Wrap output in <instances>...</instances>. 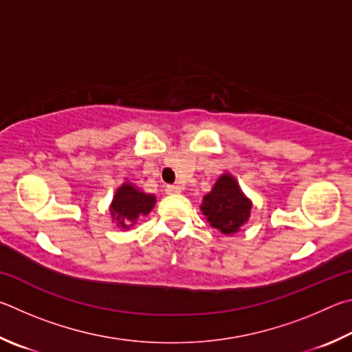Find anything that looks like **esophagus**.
I'll return each mask as SVG.
<instances>
[{"mask_svg": "<svg viewBox=\"0 0 352 352\" xmlns=\"http://www.w3.org/2000/svg\"><path fill=\"white\" fill-rule=\"evenodd\" d=\"M165 192H166V195H177V193H181L182 190L179 186H166Z\"/></svg>", "mask_w": 352, "mask_h": 352, "instance_id": "esophagus-1", "label": "esophagus"}]
</instances>
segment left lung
<instances>
[{
  "mask_svg": "<svg viewBox=\"0 0 352 352\" xmlns=\"http://www.w3.org/2000/svg\"><path fill=\"white\" fill-rule=\"evenodd\" d=\"M252 202L229 173L219 176L210 193L202 199L201 210L213 229L224 235L236 233L250 217Z\"/></svg>",
  "mask_w": 352,
  "mask_h": 352,
  "instance_id": "left-lung-1",
  "label": "left lung"
}]
</instances>
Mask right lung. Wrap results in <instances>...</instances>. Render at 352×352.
Returning <instances> with one entry per match:
<instances>
[{"mask_svg":"<svg viewBox=\"0 0 352 352\" xmlns=\"http://www.w3.org/2000/svg\"><path fill=\"white\" fill-rule=\"evenodd\" d=\"M154 204H156V196L144 193L126 182L117 188L109 212L117 226L122 229H129L140 217L150 213Z\"/></svg>","mask_w":352,"mask_h":352,"instance_id":"1","label":"right lung"}]
</instances>
